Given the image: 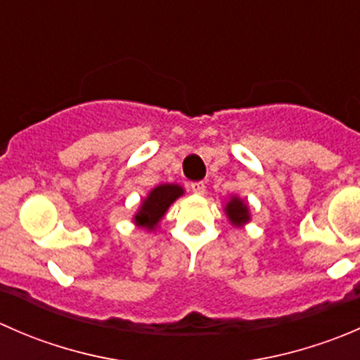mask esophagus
<instances>
[{"label":"esophagus","instance_id":"1","mask_svg":"<svg viewBox=\"0 0 360 360\" xmlns=\"http://www.w3.org/2000/svg\"><path fill=\"white\" fill-rule=\"evenodd\" d=\"M190 188H191V191H193V193H197V195L205 193V184H203L202 181H197V183H191Z\"/></svg>","mask_w":360,"mask_h":360}]
</instances>
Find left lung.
Segmentation results:
<instances>
[{"instance_id":"left-lung-1","label":"left lung","mask_w":360,"mask_h":360,"mask_svg":"<svg viewBox=\"0 0 360 360\" xmlns=\"http://www.w3.org/2000/svg\"><path fill=\"white\" fill-rule=\"evenodd\" d=\"M224 214H226L231 226L235 228H244L250 221V207L248 200L237 197V195H231L230 200L226 202V205H224Z\"/></svg>"}]
</instances>
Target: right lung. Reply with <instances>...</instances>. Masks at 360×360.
<instances>
[{
  "label": "right lung",
  "mask_w": 360,
  "mask_h": 360,
  "mask_svg": "<svg viewBox=\"0 0 360 360\" xmlns=\"http://www.w3.org/2000/svg\"><path fill=\"white\" fill-rule=\"evenodd\" d=\"M183 195L184 188L181 184L165 183L151 188L150 193L141 200L139 207H137L136 214L132 216V223L146 231H155L169 207Z\"/></svg>",
  "instance_id": "1"
}]
</instances>
